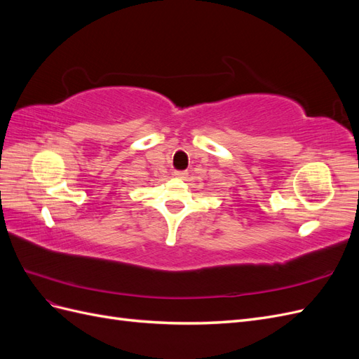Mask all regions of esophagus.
Listing matches in <instances>:
<instances>
[{
  "label": "esophagus",
  "instance_id": "34e87169",
  "mask_svg": "<svg viewBox=\"0 0 359 359\" xmlns=\"http://www.w3.org/2000/svg\"><path fill=\"white\" fill-rule=\"evenodd\" d=\"M173 175H175L177 178H186L187 172L186 170H175V172H173Z\"/></svg>",
  "mask_w": 359,
  "mask_h": 359
}]
</instances>
